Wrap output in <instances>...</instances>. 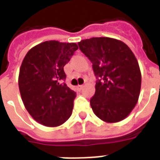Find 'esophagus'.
Returning <instances> with one entry per match:
<instances>
[{"instance_id":"esophagus-1","label":"esophagus","mask_w":160,"mask_h":160,"mask_svg":"<svg viewBox=\"0 0 160 160\" xmlns=\"http://www.w3.org/2000/svg\"><path fill=\"white\" fill-rule=\"evenodd\" d=\"M83 87H84V85H83V84H79V85H77V86H76V88H77V89H79V90H81V89H83Z\"/></svg>"}]
</instances>
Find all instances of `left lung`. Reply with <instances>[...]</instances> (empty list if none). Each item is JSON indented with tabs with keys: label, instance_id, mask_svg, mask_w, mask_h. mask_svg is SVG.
<instances>
[{
	"label": "left lung",
	"instance_id": "left-lung-1",
	"mask_svg": "<svg viewBox=\"0 0 160 160\" xmlns=\"http://www.w3.org/2000/svg\"><path fill=\"white\" fill-rule=\"evenodd\" d=\"M92 62L98 80L90 106L108 123L122 121L132 112L141 92V73L137 59L127 44L108 37L78 42Z\"/></svg>",
	"mask_w": 160,
	"mask_h": 160
}]
</instances>
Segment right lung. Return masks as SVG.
Here are the masks:
<instances>
[{
  "label": "right lung",
  "instance_id": "add662e5",
  "mask_svg": "<svg viewBox=\"0 0 160 160\" xmlns=\"http://www.w3.org/2000/svg\"><path fill=\"white\" fill-rule=\"evenodd\" d=\"M78 49L75 42L50 40L28 51L19 74V89L24 107L40 124L56 127L72 113L76 93L63 83L64 66Z\"/></svg>",
  "mask_w": 160,
  "mask_h": 160
}]
</instances>
